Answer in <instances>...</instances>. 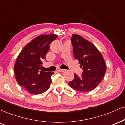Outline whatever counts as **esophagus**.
I'll return each instance as SVG.
<instances>
[{
	"label": "esophagus",
	"instance_id": "34e87169",
	"mask_svg": "<svg viewBox=\"0 0 125 125\" xmlns=\"http://www.w3.org/2000/svg\"><path fill=\"white\" fill-rule=\"evenodd\" d=\"M58 72H64L65 71V70H64V69H58L57 70Z\"/></svg>",
	"mask_w": 125,
	"mask_h": 125
}]
</instances>
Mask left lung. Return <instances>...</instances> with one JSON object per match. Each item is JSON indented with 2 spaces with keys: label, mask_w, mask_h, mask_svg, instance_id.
<instances>
[{
  "label": "left lung",
  "mask_w": 125,
  "mask_h": 125,
  "mask_svg": "<svg viewBox=\"0 0 125 125\" xmlns=\"http://www.w3.org/2000/svg\"><path fill=\"white\" fill-rule=\"evenodd\" d=\"M71 44L73 55L79 60L83 72L81 77L74 73V79L68 85L78 92H87L94 89L103 79L106 64L102 55L95 46L77 34H72Z\"/></svg>",
  "instance_id": "1"
}]
</instances>
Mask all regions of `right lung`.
I'll return each instance as SVG.
<instances>
[{"label": "right lung", "mask_w": 125, "mask_h": 125, "mask_svg": "<svg viewBox=\"0 0 125 125\" xmlns=\"http://www.w3.org/2000/svg\"><path fill=\"white\" fill-rule=\"evenodd\" d=\"M57 36L53 34L36 37L25 46L17 58L14 65L17 82L30 93L39 94L50 87L54 72H44L41 67L50 43Z\"/></svg>", "instance_id": "obj_1"}]
</instances>
